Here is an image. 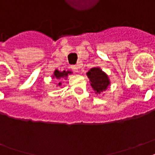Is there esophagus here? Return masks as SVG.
Instances as JSON below:
<instances>
[{
  "label": "esophagus",
  "instance_id": "34e87169",
  "mask_svg": "<svg viewBox=\"0 0 155 155\" xmlns=\"http://www.w3.org/2000/svg\"><path fill=\"white\" fill-rule=\"evenodd\" d=\"M71 69L74 72H78V70H79V67L77 65H71Z\"/></svg>",
  "mask_w": 155,
  "mask_h": 155
}]
</instances>
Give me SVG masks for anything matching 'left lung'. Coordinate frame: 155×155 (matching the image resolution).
<instances>
[{
  "mask_svg": "<svg viewBox=\"0 0 155 155\" xmlns=\"http://www.w3.org/2000/svg\"><path fill=\"white\" fill-rule=\"evenodd\" d=\"M87 76L90 79L91 85L96 91V93L100 94L101 91L107 90L110 85V81L107 75L104 73L100 68H92L87 72Z\"/></svg>",
  "mask_w": 155,
  "mask_h": 155,
  "instance_id": "8db88e82",
  "label": "left lung"
}]
</instances>
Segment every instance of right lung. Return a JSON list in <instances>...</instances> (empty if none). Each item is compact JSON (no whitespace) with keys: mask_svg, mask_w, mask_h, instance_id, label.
Here are the masks:
<instances>
[{"mask_svg":"<svg viewBox=\"0 0 155 155\" xmlns=\"http://www.w3.org/2000/svg\"><path fill=\"white\" fill-rule=\"evenodd\" d=\"M71 74V72L70 71H62V72H60L59 70H55L54 73V75H53V78H54V79H57V80H59V79H62V78H66L68 76V74ZM61 85V83L59 82V85Z\"/></svg>","mask_w":155,"mask_h":155,"instance_id":"obj_1","label":"right lung"}]
</instances>
